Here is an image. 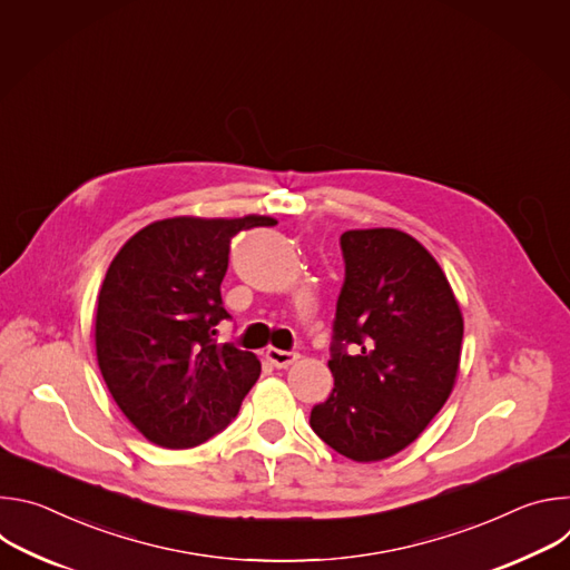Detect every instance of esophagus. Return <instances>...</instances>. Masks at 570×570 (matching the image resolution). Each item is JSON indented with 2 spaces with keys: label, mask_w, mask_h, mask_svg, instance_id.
<instances>
[{
  "label": "esophagus",
  "mask_w": 570,
  "mask_h": 570,
  "mask_svg": "<svg viewBox=\"0 0 570 570\" xmlns=\"http://www.w3.org/2000/svg\"><path fill=\"white\" fill-rule=\"evenodd\" d=\"M266 358H268L275 367H288V365H293V363L299 358V354H297V352H284V350L271 347V350L266 352Z\"/></svg>",
  "instance_id": "obj_1"
}]
</instances>
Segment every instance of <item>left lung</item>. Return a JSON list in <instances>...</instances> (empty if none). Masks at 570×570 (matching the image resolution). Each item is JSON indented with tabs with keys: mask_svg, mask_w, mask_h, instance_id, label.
Segmentation results:
<instances>
[{
	"mask_svg": "<svg viewBox=\"0 0 570 570\" xmlns=\"http://www.w3.org/2000/svg\"><path fill=\"white\" fill-rule=\"evenodd\" d=\"M341 250L334 390L308 424L341 455L376 462L415 442L446 403L464 322L440 264L411 234L350 229Z\"/></svg>",
	"mask_w": 570,
	"mask_h": 570,
	"instance_id": "8db88e82",
	"label": "left lung"
}]
</instances>
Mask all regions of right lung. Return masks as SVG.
Masks as SVG:
<instances>
[{"instance_id":"obj_1","label":"right lung","mask_w":570,"mask_h":570,"mask_svg":"<svg viewBox=\"0 0 570 570\" xmlns=\"http://www.w3.org/2000/svg\"><path fill=\"white\" fill-rule=\"evenodd\" d=\"M271 216H178L139 229L112 259L97 306V358L130 424L153 444L191 449L220 433L262 363L216 343L229 320L220 282L232 238Z\"/></svg>"}]
</instances>
